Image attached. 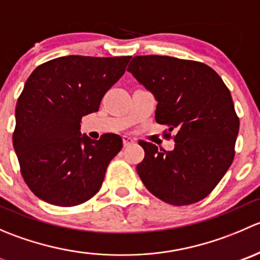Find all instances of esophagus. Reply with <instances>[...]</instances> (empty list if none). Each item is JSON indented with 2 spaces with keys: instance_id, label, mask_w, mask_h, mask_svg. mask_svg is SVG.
Returning <instances> with one entry per match:
<instances>
[{
  "instance_id": "obj_1",
  "label": "esophagus",
  "mask_w": 260,
  "mask_h": 260,
  "mask_svg": "<svg viewBox=\"0 0 260 260\" xmlns=\"http://www.w3.org/2000/svg\"><path fill=\"white\" fill-rule=\"evenodd\" d=\"M122 138H123V145H124V147L133 145V143H135V138L129 137V136H123Z\"/></svg>"
}]
</instances>
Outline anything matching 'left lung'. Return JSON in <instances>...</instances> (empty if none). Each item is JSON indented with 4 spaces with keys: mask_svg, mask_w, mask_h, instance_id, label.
Returning <instances> with one entry per match:
<instances>
[{
    "mask_svg": "<svg viewBox=\"0 0 260 260\" xmlns=\"http://www.w3.org/2000/svg\"><path fill=\"white\" fill-rule=\"evenodd\" d=\"M127 72L153 94L156 122L176 132L172 151L140 141L145 149L136 167L141 180L171 205L203 200L234 159L239 118L229 89L215 70L192 60L135 56Z\"/></svg>",
    "mask_w": 260,
    "mask_h": 260,
    "instance_id": "1",
    "label": "left lung"
}]
</instances>
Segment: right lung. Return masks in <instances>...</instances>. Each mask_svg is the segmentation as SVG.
<instances>
[{
  "mask_svg": "<svg viewBox=\"0 0 260 260\" xmlns=\"http://www.w3.org/2000/svg\"><path fill=\"white\" fill-rule=\"evenodd\" d=\"M129 60L69 55L44 62L26 80L15 111L12 142L23 180L39 199L75 206L102 187L122 138L108 133L90 140L81 135L80 120L99 111L102 98Z\"/></svg>",
  "mask_w": 260,
  "mask_h": 260,
  "instance_id": "1",
  "label": "right lung"
}]
</instances>
